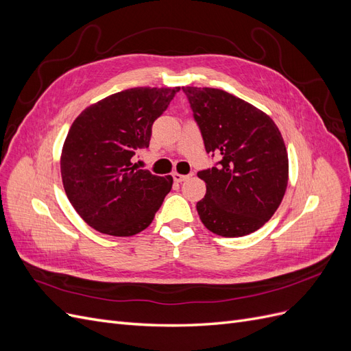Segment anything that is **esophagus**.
<instances>
[{
	"instance_id": "esophagus-1",
	"label": "esophagus",
	"mask_w": 351,
	"mask_h": 351,
	"mask_svg": "<svg viewBox=\"0 0 351 351\" xmlns=\"http://www.w3.org/2000/svg\"><path fill=\"white\" fill-rule=\"evenodd\" d=\"M190 176H184V174H178V173H174L173 174V178H174V182L176 183H183L184 180H187Z\"/></svg>"
}]
</instances>
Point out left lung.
<instances>
[{
    "label": "left lung",
    "instance_id": "left-lung-1",
    "mask_svg": "<svg viewBox=\"0 0 351 351\" xmlns=\"http://www.w3.org/2000/svg\"><path fill=\"white\" fill-rule=\"evenodd\" d=\"M205 149L219 161L197 177L206 195L196 204L204 226L222 237L259 230L278 209L289 183L282 136L249 102L214 88H183Z\"/></svg>",
    "mask_w": 351,
    "mask_h": 351
}]
</instances>
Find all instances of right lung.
I'll use <instances>...</instances> for the list:
<instances>
[{"mask_svg": "<svg viewBox=\"0 0 351 351\" xmlns=\"http://www.w3.org/2000/svg\"><path fill=\"white\" fill-rule=\"evenodd\" d=\"M180 88H133L90 105L71 124L61 177L73 208L104 234L129 237L149 227L173 177L132 167L149 146L152 124Z\"/></svg>", "mask_w": 351, "mask_h": 351, "instance_id": "1", "label": "right lung"}]
</instances>
